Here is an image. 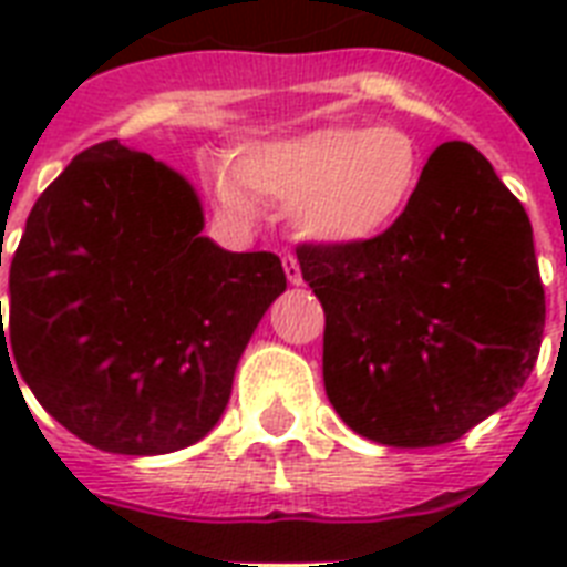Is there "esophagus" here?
I'll return each mask as SVG.
<instances>
[{"label":"esophagus","instance_id":"esophagus-1","mask_svg":"<svg viewBox=\"0 0 567 567\" xmlns=\"http://www.w3.org/2000/svg\"><path fill=\"white\" fill-rule=\"evenodd\" d=\"M282 265H285V276H288V282L291 285H300L302 282V270H300V261L288 252V256L282 258Z\"/></svg>","mask_w":567,"mask_h":567}]
</instances>
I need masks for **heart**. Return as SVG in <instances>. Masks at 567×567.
<instances>
[{
  "mask_svg": "<svg viewBox=\"0 0 567 567\" xmlns=\"http://www.w3.org/2000/svg\"><path fill=\"white\" fill-rule=\"evenodd\" d=\"M235 171L249 190L293 205L302 238L355 247L385 235L412 208L426 155L400 126L332 123L249 146ZM217 199L231 212H249L247 194L231 176L217 179Z\"/></svg>",
  "mask_w": 567,
  "mask_h": 567,
  "instance_id": "obj_1",
  "label": "heart"
}]
</instances>
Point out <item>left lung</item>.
<instances>
[{"instance_id":"left-lung-1","label":"left lung","mask_w":567,"mask_h":567,"mask_svg":"<svg viewBox=\"0 0 567 567\" xmlns=\"http://www.w3.org/2000/svg\"><path fill=\"white\" fill-rule=\"evenodd\" d=\"M323 306V385L388 447H439L512 403L536 368L545 288L524 205L480 150L441 144L396 226L297 247Z\"/></svg>"}]
</instances>
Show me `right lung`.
<instances>
[{"mask_svg":"<svg viewBox=\"0 0 567 567\" xmlns=\"http://www.w3.org/2000/svg\"><path fill=\"white\" fill-rule=\"evenodd\" d=\"M203 226L190 182L120 141L75 155L31 208L0 364L93 447L162 456L205 439L285 291L279 256L229 252Z\"/></svg>","mask_w":567,"mask_h":567,"instance_id":"add662e5","label":"right lung"}]
</instances>
